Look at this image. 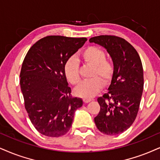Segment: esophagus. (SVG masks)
Here are the masks:
<instances>
[{"instance_id": "esophagus-1", "label": "esophagus", "mask_w": 160, "mask_h": 160, "mask_svg": "<svg viewBox=\"0 0 160 160\" xmlns=\"http://www.w3.org/2000/svg\"><path fill=\"white\" fill-rule=\"evenodd\" d=\"M84 103H88V102H90V101H91V99L90 98H84Z\"/></svg>"}]
</instances>
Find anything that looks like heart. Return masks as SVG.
I'll use <instances>...</instances> for the list:
<instances>
[{"label":"heart","mask_w":160,"mask_h":160,"mask_svg":"<svg viewBox=\"0 0 160 160\" xmlns=\"http://www.w3.org/2000/svg\"><path fill=\"white\" fill-rule=\"evenodd\" d=\"M81 59L85 64L92 67L90 77L93 78L81 82L75 88V92L84 98H91L103 88L102 80L104 83H108L111 79L113 67L111 63L105 60V52L96 47H89L82 51ZM64 73L72 84H78L80 81L79 64L73 57L68 58L65 62Z\"/></svg>","instance_id":"obj_1"}]
</instances>
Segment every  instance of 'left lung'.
Masks as SVG:
<instances>
[{
  "mask_svg": "<svg viewBox=\"0 0 160 160\" xmlns=\"http://www.w3.org/2000/svg\"><path fill=\"white\" fill-rule=\"evenodd\" d=\"M89 41L106 49L113 64L108 92L97 99L100 111L94 122L104 134H120L133 123L139 108L144 86L140 57L134 47L119 37L99 35Z\"/></svg>",
  "mask_w": 160,
  "mask_h": 160,
  "instance_id": "1",
  "label": "left lung"
}]
</instances>
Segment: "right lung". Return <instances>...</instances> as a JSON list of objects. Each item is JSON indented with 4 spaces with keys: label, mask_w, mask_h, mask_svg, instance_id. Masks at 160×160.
Listing matches in <instances>:
<instances>
[{
    "label": "right lung",
    "mask_w": 160,
    "mask_h": 160,
    "mask_svg": "<svg viewBox=\"0 0 160 160\" xmlns=\"http://www.w3.org/2000/svg\"><path fill=\"white\" fill-rule=\"evenodd\" d=\"M87 40L50 35L37 41L26 55L20 74L21 90L29 119L41 134L64 135L76 110L83 105L82 98L71 96L64 65Z\"/></svg>",
    "instance_id": "obj_1"
}]
</instances>
